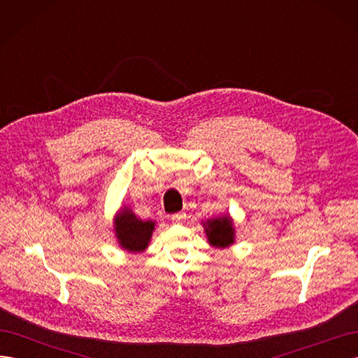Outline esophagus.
Here are the masks:
<instances>
[{"mask_svg": "<svg viewBox=\"0 0 358 358\" xmlns=\"http://www.w3.org/2000/svg\"><path fill=\"white\" fill-rule=\"evenodd\" d=\"M187 218V215L183 213V212H179V213H173L171 216H170V220H171V222H176V224H179V222H183V220Z\"/></svg>", "mask_w": 358, "mask_h": 358, "instance_id": "esophagus-1", "label": "esophagus"}]
</instances>
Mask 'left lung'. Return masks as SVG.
<instances>
[{
    "instance_id": "obj_1",
    "label": "left lung",
    "mask_w": 358,
    "mask_h": 358,
    "mask_svg": "<svg viewBox=\"0 0 358 358\" xmlns=\"http://www.w3.org/2000/svg\"><path fill=\"white\" fill-rule=\"evenodd\" d=\"M206 237L215 248H227L234 243V229L233 220L229 215L218 216L203 222Z\"/></svg>"
}]
</instances>
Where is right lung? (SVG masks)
<instances>
[{
	"instance_id": "obj_1",
	"label": "right lung",
	"mask_w": 358,
	"mask_h": 358,
	"mask_svg": "<svg viewBox=\"0 0 358 358\" xmlns=\"http://www.w3.org/2000/svg\"><path fill=\"white\" fill-rule=\"evenodd\" d=\"M155 229L154 221L137 218L128 208L121 209L115 218V236L122 249L128 252H143Z\"/></svg>"
}]
</instances>
